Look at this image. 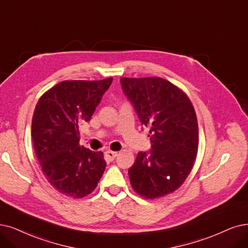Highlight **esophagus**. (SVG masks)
<instances>
[{
  "label": "esophagus",
  "mask_w": 248,
  "mask_h": 248,
  "mask_svg": "<svg viewBox=\"0 0 248 248\" xmlns=\"http://www.w3.org/2000/svg\"><path fill=\"white\" fill-rule=\"evenodd\" d=\"M118 155V153L112 152V151H107L106 152V156L108 161H114L115 157Z\"/></svg>",
  "instance_id": "34e87169"
}]
</instances>
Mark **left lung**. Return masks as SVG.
<instances>
[{
  "label": "left lung",
  "instance_id": "8db88e82",
  "mask_svg": "<svg viewBox=\"0 0 248 248\" xmlns=\"http://www.w3.org/2000/svg\"><path fill=\"white\" fill-rule=\"evenodd\" d=\"M141 124L150 129L152 150L137 154L128 170L138 194L154 200L179 188L190 174L199 148V124L186 93L161 77L120 79Z\"/></svg>",
  "mask_w": 248,
  "mask_h": 248
}]
</instances>
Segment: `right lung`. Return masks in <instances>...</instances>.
<instances>
[{
  "label": "right lung",
  "mask_w": 248,
  "mask_h": 248,
  "mask_svg": "<svg viewBox=\"0 0 248 248\" xmlns=\"http://www.w3.org/2000/svg\"><path fill=\"white\" fill-rule=\"evenodd\" d=\"M113 78L65 80L35 106L31 122L34 152L48 183L73 199L92 193L106 169L102 152L79 144V127L91 120Z\"/></svg>",
  "instance_id": "add662e5"
}]
</instances>
